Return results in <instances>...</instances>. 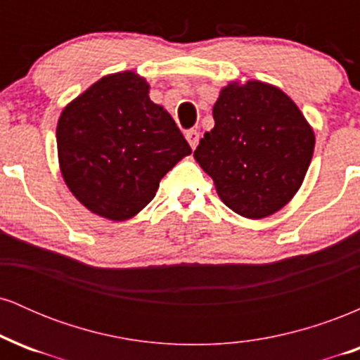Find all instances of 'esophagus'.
I'll return each mask as SVG.
<instances>
[{
    "label": "esophagus",
    "instance_id": "1",
    "mask_svg": "<svg viewBox=\"0 0 360 360\" xmlns=\"http://www.w3.org/2000/svg\"><path fill=\"white\" fill-rule=\"evenodd\" d=\"M186 140H188L189 146H191V148H196L198 142H200V131L188 130V131H186Z\"/></svg>",
    "mask_w": 360,
    "mask_h": 360
}]
</instances>
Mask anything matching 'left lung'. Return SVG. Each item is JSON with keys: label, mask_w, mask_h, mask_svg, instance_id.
Here are the masks:
<instances>
[{"label": "left lung", "mask_w": 360, "mask_h": 360, "mask_svg": "<svg viewBox=\"0 0 360 360\" xmlns=\"http://www.w3.org/2000/svg\"><path fill=\"white\" fill-rule=\"evenodd\" d=\"M213 118L194 159L220 200L250 220L284 208L315 150V131L296 103L269 82L230 81L213 105Z\"/></svg>", "instance_id": "8db88e82"}]
</instances>
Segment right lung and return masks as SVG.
Segmentation results:
<instances>
[{"instance_id":"right-lung-1","label":"right lung","mask_w":360,"mask_h":360,"mask_svg":"<svg viewBox=\"0 0 360 360\" xmlns=\"http://www.w3.org/2000/svg\"><path fill=\"white\" fill-rule=\"evenodd\" d=\"M134 71L103 76L57 122L60 174L91 213L125 221L154 200L160 179L191 154L174 120Z\"/></svg>"}]
</instances>
